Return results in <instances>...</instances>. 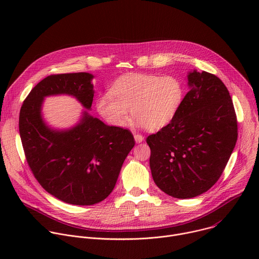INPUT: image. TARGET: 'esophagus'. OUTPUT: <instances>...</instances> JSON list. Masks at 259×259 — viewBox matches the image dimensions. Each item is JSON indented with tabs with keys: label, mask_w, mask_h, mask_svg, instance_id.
Returning <instances> with one entry per match:
<instances>
[{
	"label": "esophagus",
	"mask_w": 259,
	"mask_h": 259,
	"mask_svg": "<svg viewBox=\"0 0 259 259\" xmlns=\"http://www.w3.org/2000/svg\"><path fill=\"white\" fill-rule=\"evenodd\" d=\"M134 139H135V141L136 142H141L143 139H144V137L141 135V134H139V133H135L134 134Z\"/></svg>",
	"instance_id": "34e87169"
}]
</instances>
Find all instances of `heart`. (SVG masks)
Listing matches in <instances>:
<instances>
[{"instance_id":"obj_1","label":"heart","mask_w":259,"mask_h":259,"mask_svg":"<svg viewBox=\"0 0 259 259\" xmlns=\"http://www.w3.org/2000/svg\"><path fill=\"white\" fill-rule=\"evenodd\" d=\"M182 95V87L174 77L128 73L114 82L109 94L97 99L96 108L107 123L116 127L127 123L131 109L137 125L155 131L174 118Z\"/></svg>"}]
</instances>
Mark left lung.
I'll return each instance as SVG.
<instances>
[{
  "label": "left lung",
  "mask_w": 259,
  "mask_h": 259,
  "mask_svg": "<svg viewBox=\"0 0 259 259\" xmlns=\"http://www.w3.org/2000/svg\"><path fill=\"white\" fill-rule=\"evenodd\" d=\"M190 91L171 122L146 138L155 183L167 195L190 199L223 174L238 138V122L226 85L213 73L188 76Z\"/></svg>",
  "instance_id": "obj_1"
}]
</instances>
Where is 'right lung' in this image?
Instances as JSON below:
<instances>
[{
  "label": "right lung",
  "mask_w": 259,
  "mask_h": 259,
  "mask_svg": "<svg viewBox=\"0 0 259 259\" xmlns=\"http://www.w3.org/2000/svg\"><path fill=\"white\" fill-rule=\"evenodd\" d=\"M92 78L88 72L48 76L31 89L19 114L20 138L33 176L46 192L71 205H94L108 197L135 144L131 131L107 126L87 112L70 130L45 125L41 116L45 96L72 95L90 109Z\"/></svg>",
  "instance_id": "right-lung-1"
}]
</instances>
